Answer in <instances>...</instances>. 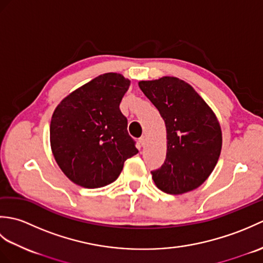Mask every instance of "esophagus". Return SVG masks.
<instances>
[{"instance_id":"1","label":"esophagus","mask_w":263,"mask_h":263,"mask_svg":"<svg viewBox=\"0 0 263 263\" xmlns=\"http://www.w3.org/2000/svg\"><path fill=\"white\" fill-rule=\"evenodd\" d=\"M146 141H147L146 137H141L140 139H139V143H140V146H141V147H143L144 144H146Z\"/></svg>"}]
</instances>
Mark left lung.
I'll list each match as a JSON object with an SVG mask.
<instances>
[{
	"instance_id": "1",
	"label": "left lung",
	"mask_w": 263,
	"mask_h": 263,
	"mask_svg": "<svg viewBox=\"0 0 263 263\" xmlns=\"http://www.w3.org/2000/svg\"><path fill=\"white\" fill-rule=\"evenodd\" d=\"M139 87L166 125V159L152 172L156 186L168 194L199 187L214 171L221 152V128L215 113L178 78L140 81Z\"/></svg>"
}]
</instances>
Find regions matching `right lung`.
<instances>
[{
	"instance_id": "add662e5",
	"label": "right lung",
	"mask_w": 263,
	"mask_h": 263,
	"mask_svg": "<svg viewBox=\"0 0 263 263\" xmlns=\"http://www.w3.org/2000/svg\"><path fill=\"white\" fill-rule=\"evenodd\" d=\"M130 80L120 73L98 76L78 88L55 108L49 135L58 165L82 187L113 183L127 158L138 154L127 133L120 103Z\"/></svg>"
}]
</instances>
